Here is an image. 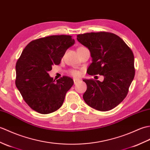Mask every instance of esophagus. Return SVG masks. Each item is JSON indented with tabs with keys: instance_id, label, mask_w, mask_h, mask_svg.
I'll list each match as a JSON object with an SVG mask.
<instances>
[{
	"instance_id": "34e87169",
	"label": "esophagus",
	"mask_w": 150,
	"mask_h": 150,
	"mask_svg": "<svg viewBox=\"0 0 150 150\" xmlns=\"http://www.w3.org/2000/svg\"><path fill=\"white\" fill-rule=\"evenodd\" d=\"M78 81H79V79H76V78H74V84H76V83H77Z\"/></svg>"
}]
</instances>
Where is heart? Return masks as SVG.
I'll return each instance as SVG.
<instances>
[{"label":"heart","mask_w":150,"mask_h":150,"mask_svg":"<svg viewBox=\"0 0 150 150\" xmlns=\"http://www.w3.org/2000/svg\"><path fill=\"white\" fill-rule=\"evenodd\" d=\"M71 74L74 76H78L79 75V72L78 71H71Z\"/></svg>","instance_id":"1"}]
</instances>
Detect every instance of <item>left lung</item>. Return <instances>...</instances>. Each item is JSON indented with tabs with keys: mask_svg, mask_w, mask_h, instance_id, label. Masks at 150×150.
Returning <instances> with one entry per match:
<instances>
[{
	"mask_svg": "<svg viewBox=\"0 0 150 150\" xmlns=\"http://www.w3.org/2000/svg\"><path fill=\"white\" fill-rule=\"evenodd\" d=\"M77 40L91 52L88 74L104 77L103 81L83 80L87 86L84 101L97 110H110L126 98L134 78L133 52L119 36L110 33H85L77 35Z\"/></svg>",
	"mask_w": 150,
	"mask_h": 150,
	"instance_id": "obj_1",
	"label": "left lung"
}]
</instances>
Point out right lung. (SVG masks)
<instances>
[{
    "instance_id": "right-lung-1",
    "label": "right lung",
    "mask_w": 150,
    "mask_h": 150,
    "mask_svg": "<svg viewBox=\"0 0 150 150\" xmlns=\"http://www.w3.org/2000/svg\"><path fill=\"white\" fill-rule=\"evenodd\" d=\"M75 44L69 35H52L26 45L16 64V88L25 103L42 114L61 107L66 93L74 84L67 76L55 81L48 72L59 65L67 50Z\"/></svg>"
}]
</instances>
